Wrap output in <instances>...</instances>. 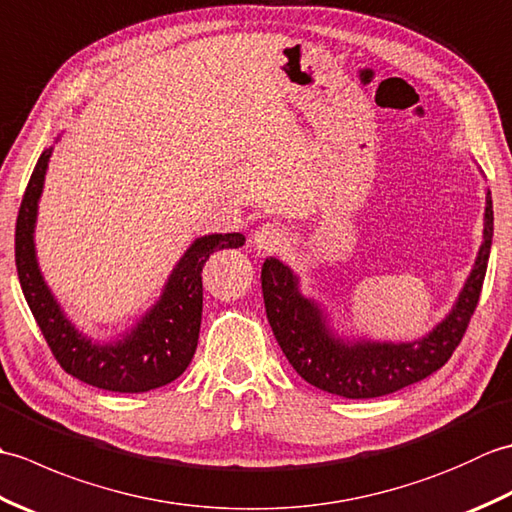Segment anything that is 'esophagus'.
<instances>
[{"instance_id": "34e87169", "label": "esophagus", "mask_w": 512, "mask_h": 512, "mask_svg": "<svg viewBox=\"0 0 512 512\" xmlns=\"http://www.w3.org/2000/svg\"><path fill=\"white\" fill-rule=\"evenodd\" d=\"M253 244L259 250V253L270 255V253H277V250L286 244V233L284 228L277 226V224H264L259 226L255 235H253Z\"/></svg>"}]
</instances>
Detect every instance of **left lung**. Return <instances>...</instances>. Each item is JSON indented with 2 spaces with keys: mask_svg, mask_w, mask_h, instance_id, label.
<instances>
[{
  "mask_svg": "<svg viewBox=\"0 0 512 512\" xmlns=\"http://www.w3.org/2000/svg\"><path fill=\"white\" fill-rule=\"evenodd\" d=\"M493 242V200L486 193L484 242L460 299L436 330L416 343H343L325 328L317 303L279 259L262 266L266 317L288 363L306 383L343 398H378L418 383L449 361L469 328L484 286Z\"/></svg>",
  "mask_w": 512,
  "mask_h": 512,
  "instance_id": "8db88e82",
  "label": "left lung"
}]
</instances>
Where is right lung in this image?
Segmentation results:
<instances>
[{
  "label": "right lung",
  "instance_id": "right-lung-1",
  "mask_svg": "<svg viewBox=\"0 0 512 512\" xmlns=\"http://www.w3.org/2000/svg\"><path fill=\"white\" fill-rule=\"evenodd\" d=\"M52 149L39 156L19 206L15 226V264L21 290L52 356L70 376L92 387L140 394L176 380L189 367L198 347L202 321V268L215 250L244 246L242 233L195 239L173 268L165 292L123 341L94 345L76 332L52 299L35 259L37 202Z\"/></svg>",
  "mask_w": 512,
  "mask_h": 512
}]
</instances>
